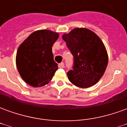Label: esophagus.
<instances>
[{
  "instance_id": "1",
  "label": "esophagus",
  "mask_w": 127,
  "mask_h": 127,
  "mask_svg": "<svg viewBox=\"0 0 127 127\" xmlns=\"http://www.w3.org/2000/svg\"><path fill=\"white\" fill-rule=\"evenodd\" d=\"M58 67H59V68H61V69H63V68L64 67V64L63 63H60L59 64H58Z\"/></svg>"
}]
</instances>
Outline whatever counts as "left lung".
Returning <instances> with one entry per match:
<instances>
[{"label": "left lung", "instance_id": "obj_1", "mask_svg": "<svg viewBox=\"0 0 127 127\" xmlns=\"http://www.w3.org/2000/svg\"><path fill=\"white\" fill-rule=\"evenodd\" d=\"M73 56V69L67 72L69 81L80 88L98 82L106 69L108 56L103 43L95 32L77 28L63 35Z\"/></svg>", "mask_w": 127, "mask_h": 127}]
</instances>
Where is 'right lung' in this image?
Segmentation results:
<instances>
[{
    "instance_id": "1",
    "label": "right lung",
    "mask_w": 127,
    "mask_h": 127,
    "mask_svg": "<svg viewBox=\"0 0 127 127\" xmlns=\"http://www.w3.org/2000/svg\"><path fill=\"white\" fill-rule=\"evenodd\" d=\"M58 38L57 32L37 31L18 47L16 65L21 77L28 84L43 86L52 79L58 64L54 60L52 48Z\"/></svg>"
}]
</instances>
